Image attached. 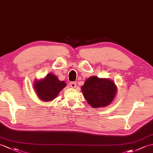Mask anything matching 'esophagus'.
Returning <instances> with one entry per match:
<instances>
[{
	"mask_svg": "<svg viewBox=\"0 0 153 153\" xmlns=\"http://www.w3.org/2000/svg\"><path fill=\"white\" fill-rule=\"evenodd\" d=\"M70 86L72 88H76V82H70Z\"/></svg>",
	"mask_w": 153,
	"mask_h": 153,
	"instance_id": "1",
	"label": "esophagus"
}]
</instances>
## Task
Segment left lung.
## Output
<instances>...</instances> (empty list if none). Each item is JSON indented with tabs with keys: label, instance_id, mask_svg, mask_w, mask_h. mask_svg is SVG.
<instances>
[{
	"label": "left lung",
	"instance_id": "obj_1",
	"mask_svg": "<svg viewBox=\"0 0 153 153\" xmlns=\"http://www.w3.org/2000/svg\"><path fill=\"white\" fill-rule=\"evenodd\" d=\"M81 88L85 99L93 108L108 106L114 100L117 92L114 81L97 76L88 78Z\"/></svg>",
	"mask_w": 153,
	"mask_h": 153
}]
</instances>
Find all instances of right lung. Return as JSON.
Instances as JSON below:
<instances>
[{"instance_id": "add662e5", "label": "right lung", "mask_w": 153, "mask_h": 153, "mask_svg": "<svg viewBox=\"0 0 153 153\" xmlns=\"http://www.w3.org/2000/svg\"><path fill=\"white\" fill-rule=\"evenodd\" d=\"M66 86L64 81L49 73L43 79H36L33 83L34 89L38 98L43 102H51L58 97L59 93Z\"/></svg>"}]
</instances>
